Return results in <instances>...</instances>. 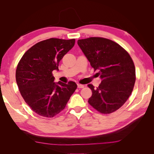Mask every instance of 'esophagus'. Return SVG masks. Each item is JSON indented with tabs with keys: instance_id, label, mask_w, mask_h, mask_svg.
<instances>
[{
	"instance_id": "obj_1",
	"label": "esophagus",
	"mask_w": 154,
	"mask_h": 154,
	"mask_svg": "<svg viewBox=\"0 0 154 154\" xmlns=\"http://www.w3.org/2000/svg\"><path fill=\"white\" fill-rule=\"evenodd\" d=\"M77 86H78V88H82L84 87V85H82V84H80V83H78Z\"/></svg>"
}]
</instances>
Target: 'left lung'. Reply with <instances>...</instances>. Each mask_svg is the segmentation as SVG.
Instances as JSON below:
<instances>
[{
	"label": "left lung",
	"mask_w": 154,
	"mask_h": 154,
	"mask_svg": "<svg viewBox=\"0 0 154 154\" xmlns=\"http://www.w3.org/2000/svg\"><path fill=\"white\" fill-rule=\"evenodd\" d=\"M83 53L101 82L92 91L88 99L93 108L102 114H110L122 107L131 94L136 82V69L128 53L115 42L101 37L78 40Z\"/></svg>",
	"instance_id": "left-lung-1"
}]
</instances>
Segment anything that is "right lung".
Listing matches in <instances>:
<instances>
[{"instance_id":"1","label":"right lung","mask_w":154,"mask_h":154,"mask_svg":"<svg viewBox=\"0 0 154 154\" xmlns=\"http://www.w3.org/2000/svg\"><path fill=\"white\" fill-rule=\"evenodd\" d=\"M75 44V39L51 38L39 42L22 56L16 70L18 89L26 103L35 113L53 118L66 107L77 85L54 82L53 71Z\"/></svg>"}]
</instances>
